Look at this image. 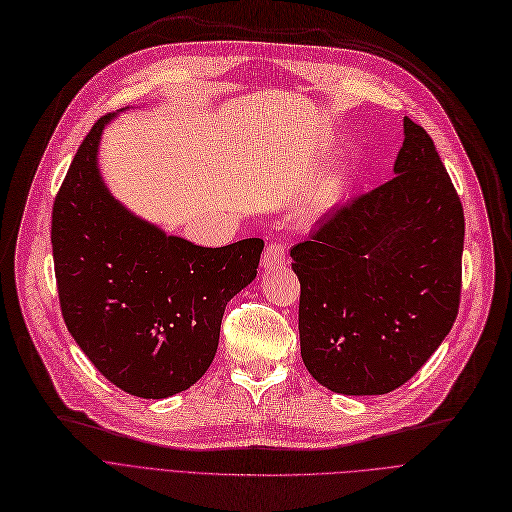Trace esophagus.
<instances>
[{
	"instance_id": "esophagus-1",
	"label": "esophagus",
	"mask_w": 512,
	"mask_h": 512,
	"mask_svg": "<svg viewBox=\"0 0 512 512\" xmlns=\"http://www.w3.org/2000/svg\"><path fill=\"white\" fill-rule=\"evenodd\" d=\"M283 264H285V248L279 241L269 243V248L264 250V256H262V269L266 273H273V271L281 269Z\"/></svg>"
}]
</instances>
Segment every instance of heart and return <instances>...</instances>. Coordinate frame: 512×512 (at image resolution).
Listing matches in <instances>:
<instances>
[{
	"mask_svg": "<svg viewBox=\"0 0 512 512\" xmlns=\"http://www.w3.org/2000/svg\"><path fill=\"white\" fill-rule=\"evenodd\" d=\"M342 193H344V181L335 179V181L325 183L310 200L308 218H312L314 221V218H323L325 214H329L339 204V200H342Z\"/></svg>",
	"mask_w": 512,
	"mask_h": 512,
	"instance_id": "heart-1",
	"label": "heart"
}]
</instances>
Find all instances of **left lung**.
<instances>
[{"instance_id": "1", "label": "left lung", "mask_w": 512, "mask_h": 512, "mask_svg": "<svg viewBox=\"0 0 512 512\" xmlns=\"http://www.w3.org/2000/svg\"><path fill=\"white\" fill-rule=\"evenodd\" d=\"M394 175L291 248L302 360L335 394L394 392L458 312L465 214L431 137L410 118Z\"/></svg>"}]
</instances>
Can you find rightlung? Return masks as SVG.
<instances>
[{"label":"right lung","mask_w":512,"mask_h":512,"mask_svg":"<svg viewBox=\"0 0 512 512\" xmlns=\"http://www.w3.org/2000/svg\"><path fill=\"white\" fill-rule=\"evenodd\" d=\"M91 127L52 214L56 281L68 333L110 383L162 400L185 392L214 360L227 302L256 279L264 241L196 246L131 212L108 189Z\"/></svg>","instance_id":"add662e5"}]
</instances>
